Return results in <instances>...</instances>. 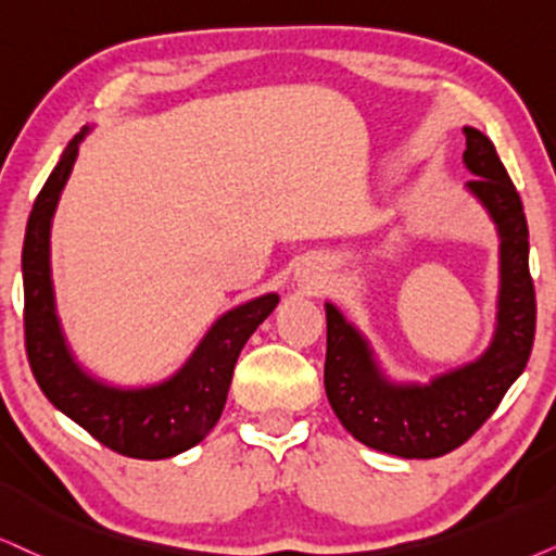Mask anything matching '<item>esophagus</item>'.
<instances>
[{
    "label": "esophagus",
    "mask_w": 556,
    "mask_h": 556,
    "mask_svg": "<svg viewBox=\"0 0 556 556\" xmlns=\"http://www.w3.org/2000/svg\"><path fill=\"white\" fill-rule=\"evenodd\" d=\"M307 287H311V290H315V287H318V282H315V279H307Z\"/></svg>",
    "instance_id": "obj_1"
}]
</instances>
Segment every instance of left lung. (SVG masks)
Masks as SVG:
<instances>
[{
	"instance_id": "left-lung-1",
	"label": "left lung",
	"mask_w": 556,
	"mask_h": 556,
	"mask_svg": "<svg viewBox=\"0 0 556 556\" xmlns=\"http://www.w3.org/2000/svg\"><path fill=\"white\" fill-rule=\"evenodd\" d=\"M467 181L501 236L497 323L488 351L428 384L392 382L362 330L326 302V395L343 428L377 452L433 459L462 446L495 413L531 356L536 294L529 271V226L523 202L490 138L465 128Z\"/></svg>"
}]
</instances>
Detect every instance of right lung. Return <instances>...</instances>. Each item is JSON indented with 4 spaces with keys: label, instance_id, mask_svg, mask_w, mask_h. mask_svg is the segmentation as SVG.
<instances>
[{
    "label": "right lung",
    "instance_id": "add662e5",
    "mask_svg": "<svg viewBox=\"0 0 556 556\" xmlns=\"http://www.w3.org/2000/svg\"><path fill=\"white\" fill-rule=\"evenodd\" d=\"M89 128L66 151L40 189L23 243L25 349L43 395L112 452L132 459H168L200 444L220 418L238 354L262 326L279 294L266 292L213 323L192 356L172 377L149 388H115L87 375L74 359L55 315L51 279V223Z\"/></svg>",
    "mask_w": 556,
    "mask_h": 556
}]
</instances>
